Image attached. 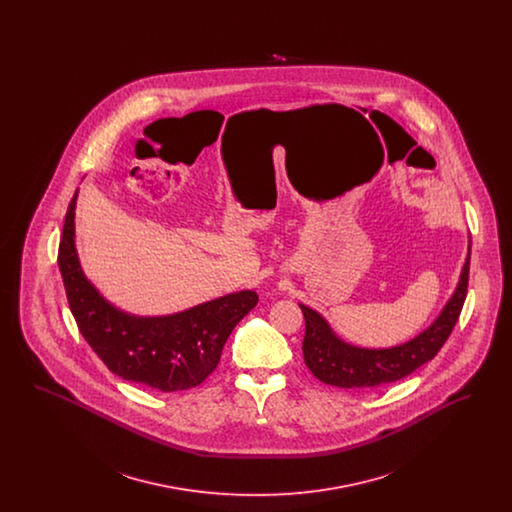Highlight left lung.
<instances>
[{"label":"left lung","instance_id":"1","mask_svg":"<svg viewBox=\"0 0 512 512\" xmlns=\"http://www.w3.org/2000/svg\"><path fill=\"white\" fill-rule=\"evenodd\" d=\"M470 247L459 284L438 318L413 340L384 349L357 347L336 336L317 311L299 303L305 317L303 357L320 382L338 388H376L409 376L418 366L432 361L453 332L468 288Z\"/></svg>","mask_w":512,"mask_h":512}]
</instances>
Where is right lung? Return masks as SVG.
Here are the masks:
<instances>
[{"mask_svg": "<svg viewBox=\"0 0 512 512\" xmlns=\"http://www.w3.org/2000/svg\"><path fill=\"white\" fill-rule=\"evenodd\" d=\"M73 195L59 244V270L80 334L122 380L151 390H190L219 365L236 324L257 305L253 290L228 293L165 317H136L109 303L86 278L74 244Z\"/></svg>", "mask_w": 512, "mask_h": 512, "instance_id": "obj_1", "label": "right lung"}]
</instances>
